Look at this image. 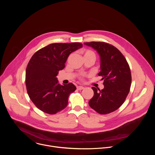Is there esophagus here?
Returning a JSON list of instances; mask_svg holds the SVG:
<instances>
[{
    "label": "esophagus",
    "instance_id": "1",
    "mask_svg": "<svg viewBox=\"0 0 155 155\" xmlns=\"http://www.w3.org/2000/svg\"><path fill=\"white\" fill-rule=\"evenodd\" d=\"M77 88L78 90H81L84 89V87L82 86H77Z\"/></svg>",
    "mask_w": 155,
    "mask_h": 155
}]
</instances>
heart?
Here are the masks:
<instances>
[{
	"label": "heart",
	"mask_w": 155,
	"mask_h": 155,
	"mask_svg": "<svg viewBox=\"0 0 155 155\" xmlns=\"http://www.w3.org/2000/svg\"><path fill=\"white\" fill-rule=\"evenodd\" d=\"M81 53L83 54V58H92L94 60L96 59V54L94 53L90 50H83L81 51Z\"/></svg>",
	"instance_id": "b5f03b06"
}]
</instances>
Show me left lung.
Returning <instances> with one entry per match:
<instances>
[{
  "mask_svg": "<svg viewBox=\"0 0 155 155\" xmlns=\"http://www.w3.org/2000/svg\"><path fill=\"white\" fill-rule=\"evenodd\" d=\"M92 47L100 57L101 71L104 87H92L93 97L89 105L100 114H107L117 110L124 102L130 90L131 74L129 66L122 53L113 45L105 42L84 43Z\"/></svg>",
  "mask_w": 155,
  "mask_h": 155,
  "instance_id": "obj_1",
  "label": "left lung"
}]
</instances>
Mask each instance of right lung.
Masks as SVG:
<instances>
[{"instance_id": "obj_1", "label": "right lung", "mask_w": 155, "mask_h": 155, "mask_svg": "<svg viewBox=\"0 0 155 155\" xmlns=\"http://www.w3.org/2000/svg\"><path fill=\"white\" fill-rule=\"evenodd\" d=\"M82 47L76 42L52 43L32 56L26 71V89L31 100L42 112L53 115L67 107L76 86L72 83L59 84L56 76L70 54Z\"/></svg>"}]
</instances>
